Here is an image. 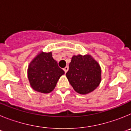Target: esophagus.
Returning a JSON list of instances; mask_svg holds the SVG:
<instances>
[{
	"label": "esophagus",
	"mask_w": 131,
	"mask_h": 131,
	"mask_svg": "<svg viewBox=\"0 0 131 131\" xmlns=\"http://www.w3.org/2000/svg\"><path fill=\"white\" fill-rule=\"evenodd\" d=\"M68 69H69V68H68V66H66V67H65L64 68H63V70H64V71H65V73H67V71H68Z\"/></svg>",
	"instance_id": "esophagus-1"
}]
</instances>
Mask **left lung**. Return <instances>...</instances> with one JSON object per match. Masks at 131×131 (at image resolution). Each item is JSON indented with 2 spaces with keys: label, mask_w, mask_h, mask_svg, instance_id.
Returning a JSON list of instances; mask_svg holds the SVG:
<instances>
[{
  "label": "left lung",
  "mask_w": 131,
  "mask_h": 131,
  "mask_svg": "<svg viewBox=\"0 0 131 131\" xmlns=\"http://www.w3.org/2000/svg\"><path fill=\"white\" fill-rule=\"evenodd\" d=\"M66 77L76 92L86 94L100 84L101 69L91 56H73Z\"/></svg>",
  "instance_id": "obj_1"
}]
</instances>
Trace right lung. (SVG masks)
Wrapping results in <instances>:
<instances>
[{
    "mask_svg": "<svg viewBox=\"0 0 131 131\" xmlns=\"http://www.w3.org/2000/svg\"><path fill=\"white\" fill-rule=\"evenodd\" d=\"M27 74L30 84L35 91L49 93L56 87L64 71L59 68L52 52H41L31 62Z\"/></svg>",
    "mask_w": 131,
    "mask_h": 131,
    "instance_id": "add662e5",
    "label": "right lung"
}]
</instances>
